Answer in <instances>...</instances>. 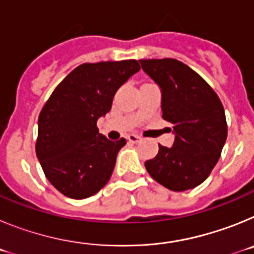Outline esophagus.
Here are the masks:
<instances>
[{"label": "esophagus", "mask_w": 254, "mask_h": 254, "mask_svg": "<svg viewBox=\"0 0 254 254\" xmlns=\"http://www.w3.org/2000/svg\"><path fill=\"white\" fill-rule=\"evenodd\" d=\"M127 140L129 141V142H140L141 141V137L140 136H137V134H128V137H127Z\"/></svg>", "instance_id": "obj_1"}]
</instances>
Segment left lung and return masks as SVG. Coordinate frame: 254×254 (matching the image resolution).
I'll use <instances>...</instances> for the list:
<instances>
[{
	"label": "left lung",
	"instance_id": "obj_1",
	"mask_svg": "<svg viewBox=\"0 0 254 254\" xmlns=\"http://www.w3.org/2000/svg\"><path fill=\"white\" fill-rule=\"evenodd\" d=\"M161 89L163 118L173 125L172 147L145 163L155 181L176 192L192 190L210 176L228 136L225 112L217 94L193 69L174 58L140 60Z\"/></svg>",
	"mask_w": 254,
	"mask_h": 254
}]
</instances>
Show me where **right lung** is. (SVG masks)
Returning <instances> with one entry per match:
<instances>
[{
  "label": "right lung",
  "instance_id": "right-lung-1",
  "mask_svg": "<svg viewBox=\"0 0 254 254\" xmlns=\"http://www.w3.org/2000/svg\"><path fill=\"white\" fill-rule=\"evenodd\" d=\"M138 71L136 60L82 64L44 104L35 151L47 179L66 197L87 198L111 178L126 140H108L96 121L111 111L114 94Z\"/></svg>",
  "mask_w": 254,
  "mask_h": 254
}]
</instances>
